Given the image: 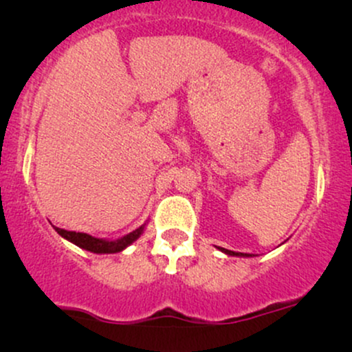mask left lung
Wrapping results in <instances>:
<instances>
[{
  "instance_id": "left-lung-1",
  "label": "left lung",
  "mask_w": 352,
  "mask_h": 352,
  "mask_svg": "<svg viewBox=\"0 0 352 352\" xmlns=\"http://www.w3.org/2000/svg\"><path fill=\"white\" fill-rule=\"evenodd\" d=\"M219 251L228 254V256H234V257H254V254H245V252H234L230 251V249H224V248H218Z\"/></svg>"
}]
</instances>
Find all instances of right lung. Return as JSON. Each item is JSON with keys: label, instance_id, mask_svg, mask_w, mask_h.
Wrapping results in <instances>:
<instances>
[{"label": "right lung", "instance_id": "1", "mask_svg": "<svg viewBox=\"0 0 352 352\" xmlns=\"http://www.w3.org/2000/svg\"><path fill=\"white\" fill-rule=\"evenodd\" d=\"M147 219L142 226H139L138 230L131 231L129 234L122 236V238L118 239H104V238H95V236L87 234V232H75V231H67V230H60V228H55V231L62 236L63 239L70 241L72 244L78 245V248L85 249V251H90L95 254H116L124 251L126 248H129L134 241H138L141 238V234L146 230Z\"/></svg>", "mask_w": 352, "mask_h": 352}]
</instances>
